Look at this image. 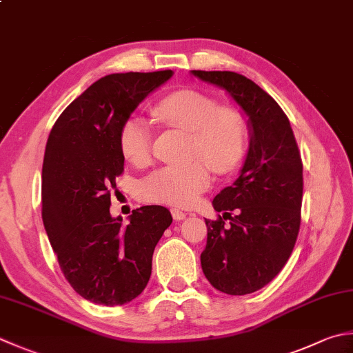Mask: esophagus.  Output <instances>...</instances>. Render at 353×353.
I'll return each instance as SVG.
<instances>
[{
	"label": "esophagus",
	"mask_w": 353,
	"mask_h": 353,
	"mask_svg": "<svg viewBox=\"0 0 353 353\" xmlns=\"http://www.w3.org/2000/svg\"><path fill=\"white\" fill-rule=\"evenodd\" d=\"M171 214H172V219L177 220V222H181V220L186 219V212H183V211H181V210L172 208V210H171Z\"/></svg>",
	"instance_id": "obj_1"
}]
</instances>
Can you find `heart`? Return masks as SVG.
I'll list each match as a JSON object with an SVG mask.
<instances>
[{
    "label": "heart",
    "mask_w": 353,
    "mask_h": 353,
    "mask_svg": "<svg viewBox=\"0 0 353 353\" xmlns=\"http://www.w3.org/2000/svg\"><path fill=\"white\" fill-rule=\"evenodd\" d=\"M153 116L162 123L190 131L185 163L167 165L145 176L137 185L147 202L191 206L211 183V164L217 172H231L243 162L250 148V127L245 116L232 107H220L210 94L197 90H177L153 107ZM153 131L139 116L122 123L119 147L128 162L143 167L151 159ZM206 158L208 164L201 157Z\"/></svg>",
    "instance_id": "heart-1"
}]
</instances>
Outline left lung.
Masks as SVG:
<instances>
[{
	"label": "left lung",
	"instance_id": "1",
	"mask_svg": "<svg viewBox=\"0 0 353 353\" xmlns=\"http://www.w3.org/2000/svg\"><path fill=\"white\" fill-rule=\"evenodd\" d=\"M191 73L225 88L248 116L251 128L250 151L239 179L212 200L214 210L223 217L205 219L208 239L200 255L205 277L214 288L246 295L277 277L299 237L300 150L288 116L255 82L236 72ZM226 219L230 224L224 223Z\"/></svg>",
	"mask_w": 353,
	"mask_h": 353
}]
</instances>
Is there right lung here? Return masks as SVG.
I'll return each instance as SVG.
<instances>
[{
    "label": "right lung",
    "instance_id": "right-lung-1",
    "mask_svg": "<svg viewBox=\"0 0 353 353\" xmlns=\"http://www.w3.org/2000/svg\"><path fill=\"white\" fill-rule=\"evenodd\" d=\"M171 70L103 76L76 98L48 134L43 163V222L70 286L96 305L134 300L151 275L153 252L172 217L159 205L110 216L123 172L119 133L145 96Z\"/></svg>",
    "mask_w": 353,
    "mask_h": 353
}]
</instances>
